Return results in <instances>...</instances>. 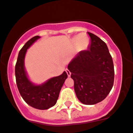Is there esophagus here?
Here are the masks:
<instances>
[{"mask_svg": "<svg viewBox=\"0 0 133 133\" xmlns=\"http://www.w3.org/2000/svg\"><path fill=\"white\" fill-rule=\"evenodd\" d=\"M65 71H66L67 75H68V77H70V75H71V72H70L69 70L66 69V70H65Z\"/></svg>", "mask_w": 133, "mask_h": 133, "instance_id": "34e87169", "label": "esophagus"}]
</instances>
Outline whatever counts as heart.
<instances>
[{
  "label": "heart",
  "mask_w": 133,
  "mask_h": 133,
  "mask_svg": "<svg viewBox=\"0 0 133 133\" xmlns=\"http://www.w3.org/2000/svg\"><path fill=\"white\" fill-rule=\"evenodd\" d=\"M73 42L77 43L80 48H85L89 43V38L85 34H81L79 36H75L73 39Z\"/></svg>",
  "instance_id": "obj_1"
}]
</instances>
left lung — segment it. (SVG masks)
Returning a JSON list of instances; mask_svg holds the SVG:
<instances>
[{"mask_svg": "<svg viewBox=\"0 0 133 133\" xmlns=\"http://www.w3.org/2000/svg\"><path fill=\"white\" fill-rule=\"evenodd\" d=\"M90 44L79 52L68 65L74 80L75 94L81 103L94 105L103 101L111 90L114 81L113 60L107 44L87 32Z\"/></svg>", "mask_w": 133, "mask_h": 133, "instance_id": "8db88e82", "label": "left lung"}]
</instances>
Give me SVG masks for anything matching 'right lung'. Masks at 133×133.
Listing matches in <instances>:
<instances>
[{
    "label": "right lung",
    "instance_id": "obj_1",
    "mask_svg": "<svg viewBox=\"0 0 133 133\" xmlns=\"http://www.w3.org/2000/svg\"><path fill=\"white\" fill-rule=\"evenodd\" d=\"M39 38V36H34L19 51L15 65V77L19 94L24 102L34 109L46 110L56 104L68 75L64 71L61 75L51 77L41 84H34L29 79L24 67V58L27 49Z\"/></svg>",
    "mask_w": 133,
    "mask_h": 133
}]
</instances>
